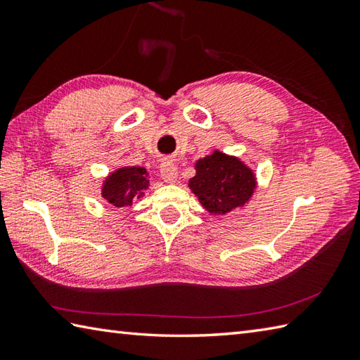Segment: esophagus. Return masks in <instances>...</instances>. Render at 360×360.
Returning <instances> with one entry per match:
<instances>
[{
  "mask_svg": "<svg viewBox=\"0 0 360 360\" xmlns=\"http://www.w3.org/2000/svg\"><path fill=\"white\" fill-rule=\"evenodd\" d=\"M160 176L162 179L167 182V184H174L178 181V168L173 162H164L162 167H160Z\"/></svg>",
  "mask_w": 360,
  "mask_h": 360,
  "instance_id": "obj_1",
  "label": "esophagus"
}]
</instances>
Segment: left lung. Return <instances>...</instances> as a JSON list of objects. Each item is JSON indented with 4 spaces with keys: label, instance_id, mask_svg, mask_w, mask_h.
I'll return each instance as SVG.
<instances>
[{
    "label": "left lung",
    "instance_id": "1",
    "mask_svg": "<svg viewBox=\"0 0 360 360\" xmlns=\"http://www.w3.org/2000/svg\"><path fill=\"white\" fill-rule=\"evenodd\" d=\"M195 176L188 188L210 215L221 217L248 205L258 187L257 173L243 159L221 150L193 164Z\"/></svg>",
    "mask_w": 360,
    "mask_h": 360
}]
</instances>
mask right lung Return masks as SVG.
Listing matches in <instances>:
<instances>
[{"label": "right lung", "instance_id": "add662e5", "mask_svg": "<svg viewBox=\"0 0 360 360\" xmlns=\"http://www.w3.org/2000/svg\"><path fill=\"white\" fill-rule=\"evenodd\" d=\"M150 173L145 167L122 165L105 176L101 187L103 200L112 207L124 209L142 200L150 188Z\"/></svg>", "mask_w": 360, "mask_h": 360}]
</instances>
